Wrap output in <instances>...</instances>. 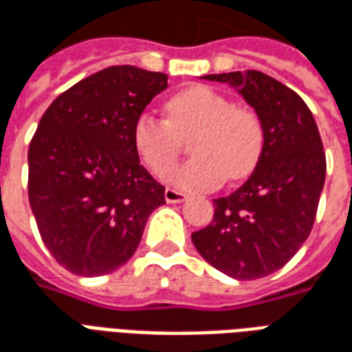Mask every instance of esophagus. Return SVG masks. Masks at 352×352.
<instances>
[{
  "label": "esophagus",
  "mask_w": 352,
  "mask_h": 352,
  "mask_svg": "<svg viewBox=\"0 0 352 352\" xmlns=\"http://www.w3.org/2000/svg\"><path fill=\"white\" fill-rule=\"evenodd\" d=\"M164 198H166L168 204H181V201L186 199V194L181 190H175V188H166V192H164Z\"/></svg>",
  "instance_id": "34e87169"
}]
</instances>
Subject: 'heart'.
Wrapping results in <instances>:
<instances>
[{
  "label": "heart",
  "instance_id": "1",
  "mask_svg": "<svg viewBox=\"0 0 352 352\" xmlns=\"http://www.w3.org/2000/svg\"><path fill=\"white\" fill-rule=\"evenodd\" d=\"M265 124L256 109L234 105L226 94L192 85L166 101V118L141 113L131 141L154 175L175 166L183 141L194 160L168 179L183 190H213L226 179L243 181L256 169L265 148Z\"/></svg>",
  "mask_w": 352,
  "mask_h": 352
}]
</instances>
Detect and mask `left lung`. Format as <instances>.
<instances>
[{
    "label": "left lung",
    "instance_id": "8db88e82",
    "mask_svg": "<svg viewBox=\"0 0 352 352\" xmlns=\"http://www.w3.org/2000/svg\"><path fill=\"white\" fill-rule=\"evenodd\" d=\"M206 79L239 88L264 118L267 138L249 181L213 199V219L192 234V243L219 272L260 279L280 270L309 237L326 177L322 139L305 101L270 75L251 69Z\"/></svg>",
    "mask_w": 352,
    "mask_h": 352
}]
</instances>
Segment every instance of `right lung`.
<instances>
[{
    "mask_svg": "<svg viewBox=\"0 0 352 352\" xmlns=\"http://www.w3.org/2000/svg\"><path fill=\"white\" fill-rule=\"evenodd\" d=\"M168 75L113 65L52 101L28 148V198L52 258L98 277L133 256L164 186L139 164L133 122Z\"/></svg>",
    "mask_w": 352,
    "mask_h": 352,
    "instance_id": "1",
    "label": "right lung"
}]
</instances>
